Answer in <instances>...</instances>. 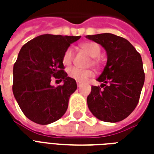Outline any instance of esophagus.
Segmentation results:
<instances>
[{"instance_id": "1", "label": "esophagus", "mask_w": 154, "mask_h": 154, "mask_svg": "<svg viewBox=\"0 0 154 154\" xmlns=\"http://www.w3.org/2000/svg\"><path fill=\"white\" fill-rule=\"evenodd\" d=\"M77 87H82V84L79 83V82H77Z\"/></svg>"}]
</instances>
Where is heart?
<instances>
[{
    "instance_id": "heart-1",
    "label": "heart",
    "mask_w": 154,
    "mask_h": 154,
    "mask_svg": "<svg viewBox=\"0 0 154 154\" xmlns=\"http://www.w3.org/2000/svg\"><path fill=\"white\" fill-rule=\"evenodd\" d=\"M82 50L87 54L91 58V63L94 66L99 67L101 63V61L99 58L100 54V47L99 44L95 42H85L80 45ZM74 57L73 50L72 48H67L63 55V63L65 66H69L72 63ZM68 76L77 82H85L89 77H92L93 72L90 69H81L78 67H72L68 72Z\"/></svg>"
}]
</instances>
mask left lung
<instances>
[{"label":"left lung","instance_id":"obj_1","mask_svg":"<svg viewBox=\"0 0 154 154\" xmlns=\"http://www.w3.org/2000/svg\"><path fill=\"white\" fill-rule=\"evenodd\" d=\"M86 37L100 44L107 54L106 65L97 78L102 83L91 87L88 108L102 121H121L139 103L145 77L141 55L127 39L113 34Z\"/></svg>","mask_w":154,"mask_h":154}]
</instances>
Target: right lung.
Returning a JSON list of instances; mask_svg holds the SVG:
<instances>
[{"instance_id":"add662e5","label":"right lung","mask_w":154,"mask_h":154,"mask_svg":"<svg viewBox=\"0 0 154 154\" xmlns=\"http://www.w3.org/2000/svg\"><path fill=\"white\" fill-rule=\"evenodd\" d=\"M81 36L43 35L23 45L13 67V94L28 119L48 125L63 116L77 82L64 72L63 55ZM53 77L64 82L57 88Z\"/></svg>"}]
</instances>
